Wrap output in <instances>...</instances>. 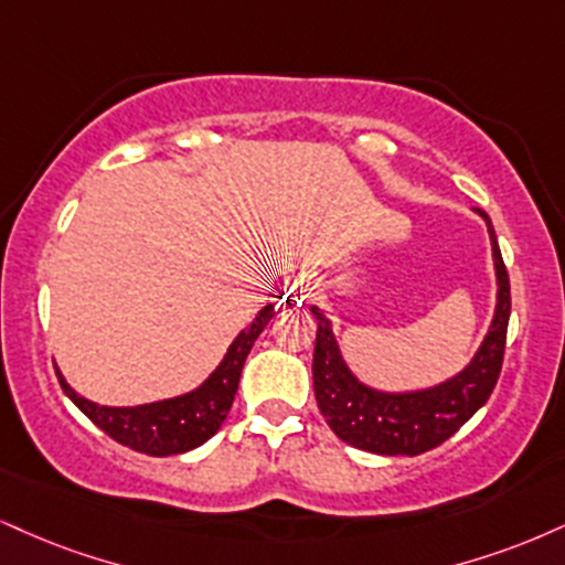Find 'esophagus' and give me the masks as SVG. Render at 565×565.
Masks as SVG:
<instances>
[{
    "mask_svg": "<svg viewBox=\"0 0 565 565\" xmlns=\"http://www.w3.org/2000/svg\"><path fill=\"white\" fill-rule=\"evenodd\" d=\"M310 295H312V287H310V281H308V278H302V281H297L295 287L289 289V297H291V300H295V302H302V300H308Z\"/></svg>",
    "mask_w": 565,
    "mask_h": 565,
    "instance_id": "34e87169",
    "label": "esophagus"
}]
</instances>
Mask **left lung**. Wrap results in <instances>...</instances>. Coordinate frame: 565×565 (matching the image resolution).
<instances>
[{
	"label": "left lung",
	"mask_w": 565,
	"mask_h": 565,
	"mask_svg": "<svg viewBox=\"0 0 565 565\" xmlns=\"http://www.w3.org/2000/svg\"><path fill=\"white\" fill-rule=\"evenodd\" d=\"M487 223L492 244L494 316L479 350L466 369L445 382L420 390L386 392L360 382L342 355L326 312L310 305V316L318 321L316 352H312V390L321 416L331 431L358 450L376 455H420L450 439L481 405L498 384L505 352V331L511 318V281L502 263L498 236L484 210H473Z\"/></svg>",
	"instance_id": "obj_1"
}]
</instances>
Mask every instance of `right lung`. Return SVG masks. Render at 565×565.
<instances>
[{"instance_id":"1","label":"right lung","mask_w":565,"mask_h":565,"mask_svg":"<svg viewBox=\"0 0 565 565\" xmlns=\"http://www.w3.org/2000/svg\"><path fill=\"white\" fill-rule=\"evenodd\" d=\"M270 318H274V305H265V308L255 316V321L234 337L226 355H223L217 369L210 373L205 382L192 392L158 399V403H145L134 407L92 403V399L81 397V394L65 382L63 371H60L57 365H54V371H57L60 386H63V392L73 399V405H76L88 420H94L107 437L131 447L136 452L154 455V458H168V455H181L205 445V441L221 429L231 411V403H234V394L239 390L244 360H247L255 339L260 337V331L268 326Z\"/></svg>"}]
</instances>
